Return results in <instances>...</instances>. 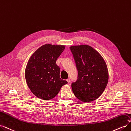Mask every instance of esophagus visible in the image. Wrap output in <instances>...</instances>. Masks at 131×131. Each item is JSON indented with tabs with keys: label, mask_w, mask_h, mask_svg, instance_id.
Wrapping results in <instances>:
<instances>
[{
	"label": "esophagus",
	"mask_w": 131,
	"mask_h": 131,
	"mask_svg": "<svg viewBox=\"0 0 131 131\" xmlns=\"http://www.w3.org/2000/svg\"><path fill=\"white\" fill-rule=\"evenodd\" d=\"M67 82H68V83L69 84V83L70 82V79H69V78H68V79H67Z\"/></svg>",
	"instance_id": "obj_1"
}]
</instances>
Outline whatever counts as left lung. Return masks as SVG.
Listing matches in <instances>:
<instances>
[{
    "mask_svg": "<svg viewBox=\"0 0 131 131\" xmlns=\"http://www.w3.org/2000/svg\"><path fill=\"white\" fill-rule=\"evenodd\" d=\"M70 49L78 71V80L72 84L73 93L84 102L97 100L108 82L109 73L105 60L88 45H73Z\"/></svg>",
    "mask_w": 131,
    "mask_h": 131,
    "instance_id": "8db88e82",
    "label": "left lung"
}]
</instances>
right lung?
Returning <instances> with one entry per match:
<instances>
[{
	"label": "right lung",
	"mask_w": 131,
	"mask_h": 131,
	"mask_svg": "<svg viewBox=\"0 0 131 131\" xmlns=\"http://www.w3.org/2000/svg\"><path fill=\"white\" fill-rule=\"evenodd\" d=\"M66 46L47 43L39 47L30 56L25 69V79L34 95L42 100L56 97L67 81L59 77L60 68L56 61Z\"/></svg>",
	"instance_id": "right-lung-1"
}]
</instances>
